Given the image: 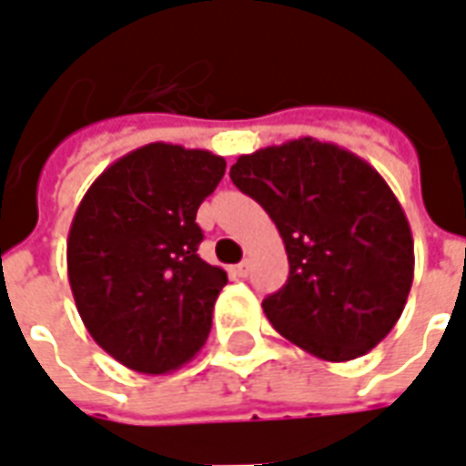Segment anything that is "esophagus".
I'll return each mask as SVG.
<instances>
[{"instance_id": "obj_1", "label": "esophagus", "mask_w": 466, "mask_h": 466, "mask_svg": "<svg viewBox=\"0 0 466 466\" xmlns=\"http://www.w3.org/2000/svg\"><path fill=\"white\" fill-rule=\"evenodd\" d=\"M249 272H252V262H249V259H244V262L234 264L232 267L234 277H247Z\"/></svg>"}]
</instances>
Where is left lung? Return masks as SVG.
Wrapping results in <instances>:
<instances>
[{"label": "left lung", "instance_id": "1", "mask_svg": "<svg viewBox=\"0 0 466 466\" xmlns=\"http://www.w3.org/2000/svg\"><path fill=\"white\" fill-rule=\"evenodd\" d=\"M279 229L289 277L262 302L284 339L324 361L374 350L404 312L414 239L381 174L312 137L242 154L229 169Z\"/></svg>", "mask_w": 466, "mask_h": 466}]
</instances>
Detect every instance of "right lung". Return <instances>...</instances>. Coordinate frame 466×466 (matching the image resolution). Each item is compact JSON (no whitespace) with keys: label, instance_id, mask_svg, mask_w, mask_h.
Instances as JSON below:
<instances>
[{"label":"right lung","instance_id":"obj_1","mask_svg":"<svg viewBox=\"0 0 466 466\" xmlns=\"http://www.w3.org/2000/svg\"><path fill=\"white\" fill-rule=\"evenodd\" d=\"M224 169L207 149L144 144L109 164L76 207L66 237L76 312L129 370L167 374L207 342L227 272L197 254V209Z\"/></svg>","mask_w":466,"mask_h":466}]
</instances>
